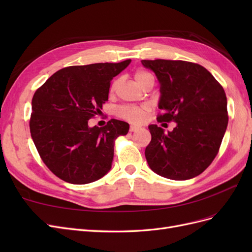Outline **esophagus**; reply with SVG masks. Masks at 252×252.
I'll return each mask as SVG.
<instances>
[{
	"mask_svg": "<svg viewBox=\"0 0 252 252\" xmlns=\"http://www.w3.org/2000/svg\"><path fill=\"white\" fill-rule=\"evenodd\" d=\"M141 127L138 125H131L130 126V131H135V130H139Z\"/></svg>",
	"mask_w": 252,
	"mask_h": 252,
	"instance_id": "1",
	"label": "esophagus"
}]
</instances>
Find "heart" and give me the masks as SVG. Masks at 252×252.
Here are the masks:
<instances>
[{
	"instance_id": "1",
	"label": "heart",
	"mask_w": 252,
	"mask_h": 252,
	"mask_svg": "<svg viewBox=\"0 0 252 252\" xmlns=\"http://www.w3.org/2000/svg\"><path fill=\"white\" fill-rule=\"evenodd\" d=\"M133 78L136 84L142 88L146 87L148 84H155V77L150 71L146 69H138L133 73ZM121 84V79H114L110 85V94H116ZM146 106H133V105H124L120 106L117 109V114L124 120H127L132 123H142L147 116Z\"/></svg>"
}]
</instances>
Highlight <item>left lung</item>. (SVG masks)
Returning <instances> with one entry per match:
<instances>
[{
	"label": "left lung",
	"instance_id": "1",
	"mask_svg": "<svg viewBox=\"0 0 252 252\" xmlns=\"http://www.w3.org/2000/svg\"><path fill=\"white\" fill-rule=\"evenodd\" d=\"M159 82L158 122H175L172 131L148 127L151 141L145 157L152 171L170 180L201 174L217 157L228 125L227 97L205 67L173 60H143Z\"/></svg>",
	"mask_w": 252,
	"mask_h": 252
}]
</instances>
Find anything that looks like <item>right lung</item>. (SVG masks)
Listing matches in <instances>:
<instances>
[{"mask_svg": "<svg viewBox=\"0 0 252 252\" xmlns=\"http://www.w3.org/2000/svg\"><path fill=\"white\" fill-rule=\"evenodd\" d=\"M95 63L60 69L37 88L29 127L44 164L71 184H88L111 168L114 142L129 124L111 119L104 127L88 126L108 101L110 81L130 64Z\"/></svg>", "mask_w": 252, "mask_h": 252, "instance_id": "add662e5", "label": "right lung"}]
</instances>
